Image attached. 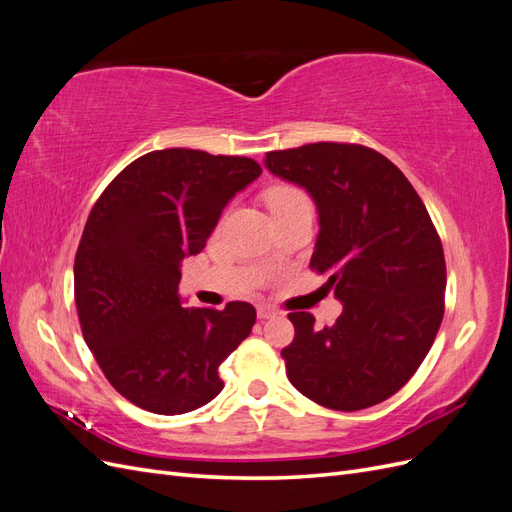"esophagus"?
<instances>
[{
	"label": "esophagus",
	"instance_id": "1",
	"mask_svg": "<svg viewBox=\"0 0 512 512\" xmlns=\"http://www.w3.org/2000/svg\"><path fill=\"white\" fill-rule=\"evenodd\" d=\"M277 316V309L271 305H258V318L260 320H267V318H275Z\"/></svg>",
	"mask_w": 512,
	"mask_h": 512
}]
</instances>
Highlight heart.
<instances>
[{"mask_svg": "<svg viewBox=\"0 0 512 512\" xmlns=\"http://www.w3.org/2000/svg\"><path fill=\"white\" fill-rule=\"evenodd\" d=\"M269 207H284V205H292V203H309V198L303 190L292 188V185H282V188H273L267 196Z\"/></svg>", "mask_w": 512, "mask_h": 512, "instance_id": "b5f03b06", "label": "heart"}]
</instances>
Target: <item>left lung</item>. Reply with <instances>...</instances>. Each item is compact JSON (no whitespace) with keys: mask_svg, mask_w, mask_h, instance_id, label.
Listing matches in <instances>:
<instances>
[{"mask_svg":"<svg viewBox=\"0 0 512 512\" xmlns=\"http://www.w3.org/2000/svg\"><path fill=\"white\" fill-rule=\"evenodd\" d=\"M273 175L312 194L320 235L309 269L344 303L333 327L290 312L282 350L294 389L354 412L395 395L423 363L444 316L442 241L406 175L376 149L309 143L269 151Z\"/></svg>","mask_w":512,"mask_h":512,"instance_id":"left-lung-1","label":"left lung"}]
</instances>
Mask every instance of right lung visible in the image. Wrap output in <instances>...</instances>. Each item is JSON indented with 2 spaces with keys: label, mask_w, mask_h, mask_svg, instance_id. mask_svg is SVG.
Listing matches in <instances>:
<instances>
[{
  "label": "right lung",
  "mask_w": 512,
  "mask_h": 512,
  "mask_svg": "<svg viewBox=\"0 0 512 512\" xmlns=\"http://www.w3.org/2000/svg\"><path fill=\"white\" fill-rule=\"evenodd\" d=\"M262 168L252 158L160 149L128 164L91 209L74 258V301L106 380L134 406L185 414L224 389L218 367L256 309L181 307L185 256L203 252L228 200Z\"/></svg>",
  "instance_id": "obj_1"
}]
</instances>
